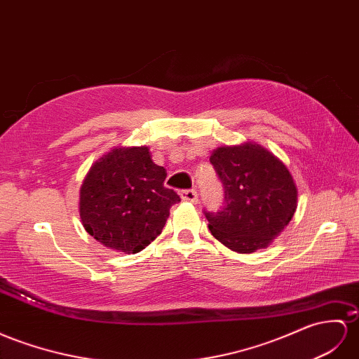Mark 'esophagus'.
I'll return each instance as SVG.
<instances>
[{"label":"esophagus","instance_id":"esophagus-1","mask_svg":"<svg viewBox=\"0 0 359 359\" xmlns=\"http://www.w3.org/2000/svg\"><path fill=\"white\" fill-rule=\"evenodd\" d=\"M179 194L182 197V200L191 201V203H197V201H198V194H197V191H194V189H182Z\"/></svg>","mask_w":359,"mask_h":359}]
</instances>
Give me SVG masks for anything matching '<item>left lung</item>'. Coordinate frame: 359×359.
<instances>
[{
	"instance_id": "left-lung-1",
	"label": "left lung",
	"mask_w": 359,
	"mask_h": 359,
	"mask_svg": "<svg viewBox=\"0 0 359 359\" xmlns=\"http://www.w3.org/2000/svg\"><path fill=\"white\" fill-rule=\"evenodd\" d=\"M209 161L224 188V206L205 210L210 233L238 253L265 249L296 212L297 188L288 168L255 142L218 147Z\"/></svg>"
}]
</instances>
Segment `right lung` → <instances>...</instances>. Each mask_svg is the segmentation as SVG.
I'll return each instance as SVG.
<instances>
[{
    "instance_id": "1",
    "label": "right lung",
    "mask_w": 359,
    "mask_h": 359,
    "mask_svg": "<svg viewBox=\"0 0 359 359\" xmlns=\"http://www.w3.org/2000/svg\"><path fill=\"white\" fill-rule=\"evenodd\" d=\"M167 171L149 147H119L92 165L80 188L79 210L86 232L98 243L137 253L161 235L170 208L180 201L163 187Z\"/></svg>"
}]
</instances>
